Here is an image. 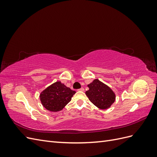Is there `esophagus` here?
<instances>
[{"label":"esophagus","mask_w":157,"mask_h":157,"mask_svg":"<svg viewBox=\"0 0 157 157\" xmlns=\"http://www.w3.org/2000/svg\"><path fill=\"white\" fill-rule=\"evenodd\" d=\"M77 90H78V91H81V92H83L84 90V89L83 88H80V89H78Z\"/></svg>","instance_id":"1"}]
</instances>
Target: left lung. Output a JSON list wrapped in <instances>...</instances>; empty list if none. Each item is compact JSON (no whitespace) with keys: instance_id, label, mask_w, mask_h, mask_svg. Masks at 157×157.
Here are the masks:
<instances>
[{"instance_id":"left-lung-1","label":"left lung","mask_w":157,"mask_h":157,"mask_svg":"<svg viewBox=\"0 0 157 157\" xmlns=\"http://www.w3.org/2000/svg\"><path fill=\"white\" fill-rule=\"evenodd\" d=\"M88 86L89 90L86 92V96L90 101L98 108L108 109L115 101V94L110 88L99 80H94Z\"/></svg>"}]
</instances>
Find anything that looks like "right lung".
Segmentation results:
<instances>
[{
  "mask_svg": "<svg viewBox=\"0 0 157 157\" xmlns=\"http://www.w3.org/2000/svg\"><path fill=\"white\" fill-rule=\"evenodd\" d=\"M75 93L61 82H56L42 92L40 98L42 105L47 110L56 112L67 105Z\"/></svg>",
  "mask_w": 157,
  "mask_h": 157,
  "instance_id": "right-lung-1",
  "label": "right lung"
}]
</instances>
